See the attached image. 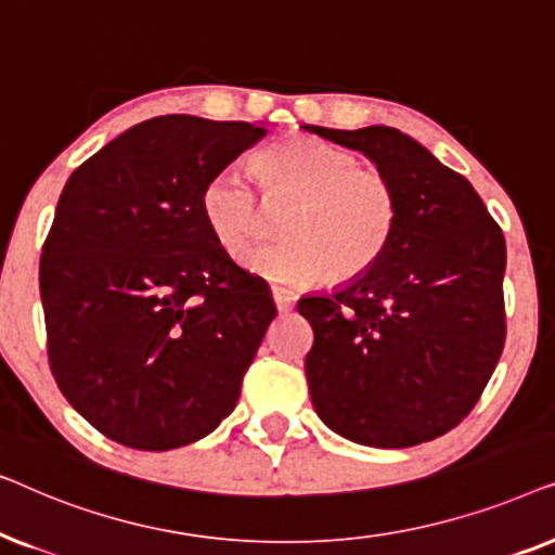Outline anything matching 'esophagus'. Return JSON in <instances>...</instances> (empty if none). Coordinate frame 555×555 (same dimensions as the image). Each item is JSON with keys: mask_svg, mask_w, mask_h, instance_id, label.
I'll list each match as a JSON object with an SVG mask.
<instances>
[{"mask_svg": "<svg viewBox=\"0 0 555 555\" xmlns=\"http://www.w3.org/2000/svg\"><path fill=\"white\" fill-rule=\"evenodd\" d=\"M272 300H275L280 313H287V310L295 306V300H298V298H295V293L285 291V287H272Z\"/></svg>", "mask_w": 555, "mask_h": 555, "instance_id": "34e87169", "label": "esophagus"}]
</instances>
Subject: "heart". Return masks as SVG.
<instances>
[{"mask_svg":"<svg viewBox=\"0 0 555 555\" xmlns=\"http://www.w3.org/2000/svg\"><path fill=\"white\" fill-rule=\"evenodd\" d=\"M255 181L237 164L207 179L199 207L211 237L242 257L268 227V207H291L285 242L247 257V268L283 285H308L328 275L348 283L374 268L399 227V192L382 166L359 164L351 151L315 135H291L257 156Z\"/></svg>","mask_w":555,"mask_h":555,"instance_id":"obj_1","label":"heart"}]
</instances>
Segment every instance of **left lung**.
I'll use <instances>...</instances> for the list:
<instances>
[{"mask_svg": "<svg viewBox=\"0 0 555 555\" xmlns=\"http://www.w3.org/2000/svg\"><path fill=\"white\" fill-rule=\"evenodd\" d=\"M306 131L382 166L401 207L366 275L298 302L313 325L315 412L340 437L384 450L442 437L473 412L503 353V230L462 173L397 128Z\"/></svg>", "mask_w": 555, "mask_h": 555, "instance_id": "obj_1", "label": "left lung"}]
</instances>
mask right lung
<instances>
[{
	"mask_svg": "<svg viewBox=\"0 0 555 555\" xmlns=\"http://www.w3.org/2000/svg\"><path fill=\"white\" fill-rule=\"evenodd\" d=\"M264 133L245 120H143L60 194L40 257L48 361L70 406L113 442L192 444L237 404L278 310L211 237L199 196Z\"/></svg>",
	"mask_w": 555,
	"mask_h": 555,
	"instance_id": "1",
	"label": "right lung"
}]
</instances>
